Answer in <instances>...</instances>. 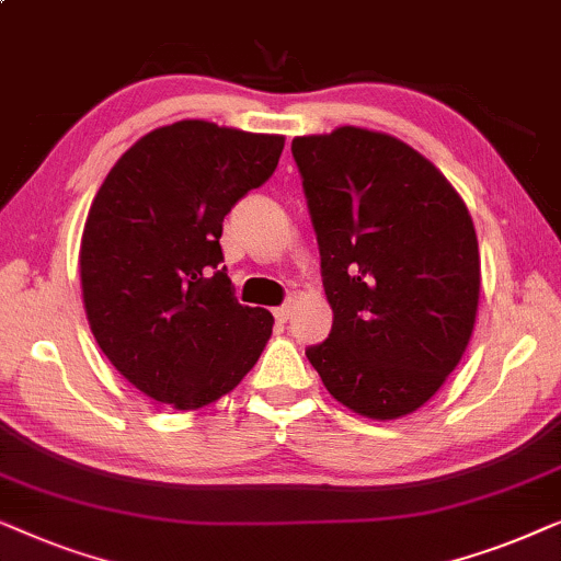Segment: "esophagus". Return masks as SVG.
Returning <instances> with one entry per match:
<instances>
[{"mask_svg": "<svg viewBox=\"0 0 561 561\" xmlns=\"http://www.w3.org/2000/svg\"><path fill=\"white\" fill-rule=\"evenodd\" d=\"M274 318L279 320V323H287L289 318H293V302H285L282 308L274 310Z\"/></svg>", "mask_w": 561, "mask_h": 561, "instance_id": "34e87169", "label": "esophagus"}]
</instances>
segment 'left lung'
Returning a JSON list of instances; mask_svg holds the SVG:
<instances>
[{
  "instance_id": "obj_1",
  "label": "left lung",
  "mask_w": 561,
  "mask_h": 561,
  "mask_svg": "<svg viewBox=\"0 0 561 561\" xmlns=\"http://www.w3.org/2000/svg\"><path fill=\"white\" fill-rule=\"evenodd\" d=\"M333 328L305 348L328 392L392 421L428 402L465 354L480 300L467 205L428 159L362 128L293 140Z\"/></svg>"
}]
</instances>
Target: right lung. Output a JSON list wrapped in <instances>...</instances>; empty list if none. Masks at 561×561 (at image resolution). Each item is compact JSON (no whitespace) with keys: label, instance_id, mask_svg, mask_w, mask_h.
<instances>
[{"label":"right lung","instance_id":"1","mask_svg":"<svg viewBox=\"0 0 561 561\" xmlns=\"http://www.w3.org/2000/svg\"><path fill=\"white\" fill-rule=\"evenodd\" d=\"M282 148V136L179 119L125 151L96 192L79 253L89 328L148 398L197 410L259 362L274 318L238 305L220 236Z\"/></svg>","mask_w":561,"mask_h":561}]
</instances>
